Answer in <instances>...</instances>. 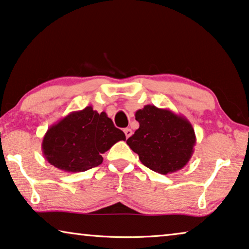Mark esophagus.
<instances>
[{"label":"esophagus","instance_id":"esophagus-1","mask_svg":"<svg viewBox=\"0 0 249 249\" xmlns=\"http://www.w3.org/2000/svg\"><path fill=\"white\" fill-rule=\"evenodd\" d=\"M124 133H125V136L127 137V139H128V137L132 135V133H133V132H132V129H131V128L126 127V128H124Z\"/></svg>","mask_w":249,"mask_h":249}]
</instances>
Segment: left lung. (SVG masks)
Masks as SVG:
<instances>
[{"label":"left lung","mask_w":249,"mask_h":249,"mask_svg":"<svg viewBox=\"0 0 249 249\" xmlns=\"http://www.w3.org/2000/svg\"><path fill=\"white\" fill-rule=\"evenodd\" d=\"M140 127L126 141L144 165L161 174L179 171L194 154L196 134L190 122L168 108L145 105L136 110Z\"/></svg>","instance_id":"1"}]
</instances>
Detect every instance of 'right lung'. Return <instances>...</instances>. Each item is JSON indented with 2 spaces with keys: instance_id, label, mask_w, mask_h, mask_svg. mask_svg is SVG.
I'll return each mask as SVG.
<instances>
[{
  "instance_id": "right-lung-1",
  "label": "right lung",
  "mask_w": 249,
  "mask_h": 249,
  "mask_svg": "<svg viewBox=\"0 0 249 249\" xmlns=\"http://www.w3.org/2000/svg\"><path fill=\"white\" fill-rule=\"evenodd\" d=\"M105 112L87 106L71 112L51 125L43 136V157L65 172H84L102 164V154L118 141H125Z\"/></svg>"
}]
</instances>
